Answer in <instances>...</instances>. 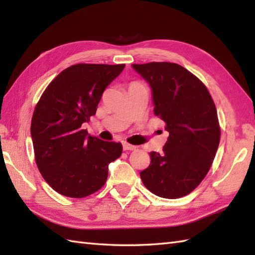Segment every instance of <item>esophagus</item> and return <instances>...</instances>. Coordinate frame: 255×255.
I'll return each instance as SVG.
<instances>
[{"label":"esophagus","mask_w":255,"mask_h":255,"mask_svg":"<svg viewBox=\"0 0 255 255\" xmlns=\"http://www.w3.org/2000/svg\"><path fill=\"white\" fill-rule=\"evenodd\" d=\"M123 148H124V150H130V151L137 149L136 145H132V144L128 143V142H124L123 143Z\"/></svg>","instance_id":"esophagus-1"}]
</instances>
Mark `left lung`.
Returning a JSON list of instances; mask_svg holds the SVG:
<instances>
[{"label":"left lung","mask_w":255,"mask_h":255,"mask_svg":"<svg viewBox=\"0 0 255 255\" xmlns=\"http://www.w3.org/2000/svg\"><path fill=\"white\" fill-rule=\"evenodd\" d=\"M151 89L154 114L169 131L163 152H150L140 172L156 196L174 199L189 194L207 174L217 152L220 128L215 103L200 81L180 64H132Z\"/></svg>","instance_id":"8db88e82"}]
</instances>
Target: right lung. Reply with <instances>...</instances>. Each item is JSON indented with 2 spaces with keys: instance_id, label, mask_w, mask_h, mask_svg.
I'll list each match as a JSON object with an SVG mask.
<instances>
[{
  "instance_id": "right-lung-1",
  "label": "right lung",
  "mask_w": 255,
  "mask_h": 255,
  "mask_svg": "<svg viewBox=\"0 0 255 255\" xmlns=\"http://www.w3.org/2000/svg\"><path fill=\"white\" fill-rule=\"evenodd\" d=\"M125 64H74L47 86L35 107L30 134L42 177L59 194L82 198L104 185L108 165L122 155L121 142L104 141L83 129L103 92Z\"/></svg>"
}]
</instances>
